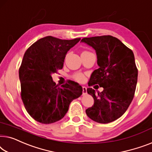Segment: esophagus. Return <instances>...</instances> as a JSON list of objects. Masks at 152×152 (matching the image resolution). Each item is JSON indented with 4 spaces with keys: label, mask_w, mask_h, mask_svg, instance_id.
Segmentation results:
<instances>
[{
    "label": "esophagus",
    "mask_w": 152,
    "mask_h": 152,
    "mask_svg": "<svg viewBox=\"0 0 152 152\" xmlns=\"http://www.w3.org/2000/svg\"><path fill=\"white\" fill-rule=\"evenodd\" d=\"M82 88H83V95L87 94V87L85 86H83Z\"/></svg>",
    "instance_id": "esophagus-1"
}]
</instances>
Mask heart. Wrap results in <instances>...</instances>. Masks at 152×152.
<instances>
[{
    "mask_svg": "<svg viewBox=\"0 0 152 152\" xmlns=\"http://www.w3.org/2000/svg\"><path fill=\"white\" fill-rule=\"evenodd\" d=\"M73 78L74 79V80L78 81V82H79V83L84 82L85 80V77L84 74L82 73H80V72L74 74L73 75Z\"/></svg>",
    "mask_w": 152,
    "mask_h": 152,
    "instance_id": "b5f03b06",
    "label": "heart"
}]
</instances>
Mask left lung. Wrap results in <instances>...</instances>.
<instances>
[{
    "mask_svg": "<svg viewBox=\"0 0 152 152\" xmlns=\"http://www.w3.org/2000/svg\"><path fill=\"white\" fill-rule=\"evenodd\" d=\"M96 50L99 68L91 74L89 86L98 85L101 92L92 88L87 91L94 99V105L86 110L89 118L99 123H109L123 115L135 94L138 69L132 51L112 36L84 38Z\"/></svg>",
    "mask_w": 152,
    "mask_h": 152,
    "instance_id": "8db88e82",
    "label": "left lung"
}]
</instances>
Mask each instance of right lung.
<instances>
[{
	"mask_svg": "<svg viewBox=\"0 0 152 152\" xmlns=\"http://www.w3.org/2000/svg\"><path fill=\"white\" fill-rule=\"evenodd\" d=\"M80 40L49 36L38 40L25 52L19 69L20 96L27 112L35 121L42 124L60 121L72 100L82 95L78 83L71 80L56 85L52 77L63 68L67 52Z\"/></svg>",
	"mask_w": 152,
	"mask_h": 152,
	"instance_id": "1",
	"label": "right lung"
}]
</instances>
